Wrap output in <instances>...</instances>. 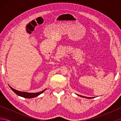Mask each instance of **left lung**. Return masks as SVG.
<instances>
[{"label":"left lung","instance_id":"left-lung-1","mask_svg":"<svg viewBox=\"0 0 121 121\" xmlns=\"http://www.w3.org/2000/svg\"><path fill=\"white\" fill-rule=\"evenodd\" d=\"M77 95L80 96V97H81L87 98V99H92V98H94V97H93H93H84V96H82V95Z\"/></svg>","mask_w":121,"mask_h":121}]
</instances>
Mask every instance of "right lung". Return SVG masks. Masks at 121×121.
<instances>
[{
  "label": "right lung",
  "instance_id": "add662e5",
  "mask_svg": "<svg viewBox=\"0 0 121 121\" xmlns=\"http://www.w3.org/2000/svg\"><path fill=\"white\" fill-rule=\"evenodd\" d=\"M9 86L10 87V88H11L12 91H13L15 94H16L17 95L20 96V97H23V98H32L36 97L39 95H40V94L43 93L46 90V89L45 90H44V91L40 92H38V93H29V92H26L17 91V90H15L14 89H13V88H12L11 86H10L9 85Z\"/></svg>",
  "mask_w": 121,
  "mask_h": 121
}]
</instances>
